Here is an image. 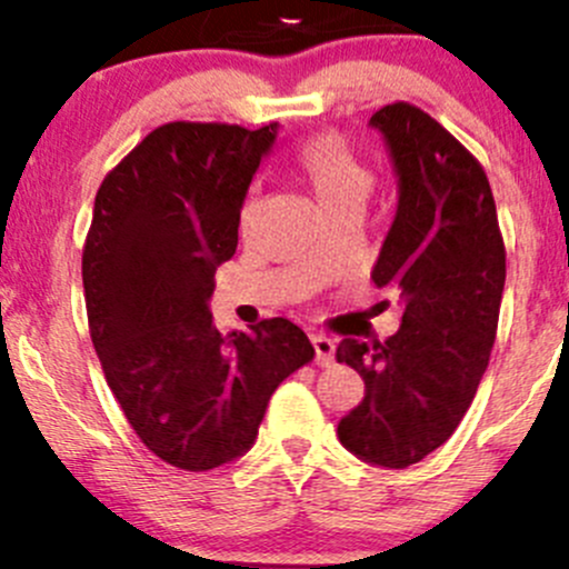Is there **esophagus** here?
<instances>
[{
    "label": "esophagus",
    "instance_id": "34e87169",
    "mask_svg": "<svg viewBox=\"0 0 569 569\" xmlns=\"http://www.w3.org/2000/svg\"><path fill=\"white\" fill-rule=\"evenodd\" d=\"M311 343H313V352H317V363L330 366L332 358H336V341L327 336H321V332H313Z\"/></svg>",
    "mask_w": 569,
    "mask_h": 569
}]
</instances>
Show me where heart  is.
<instances>
[{"label":"heart","mask_w":569,"mask_h":569,"mask_svg":"<svg viewBox=\"0 0 569 569\" xmlns=\"http://www.w3.org/2000/svg\"><path fill=\"white\" fill-rule=\"evenodd\" d=\"M295 168L297 176L313 192V198L319 200L325 214L343 209V206L363 209L371 187H375L371 170L336 134H317L302 142L295 153ZM252 217H256V198L250 194L242 206V228L250 226Z\"/></svg>","instance_id":"heart-1"}]
</instances>
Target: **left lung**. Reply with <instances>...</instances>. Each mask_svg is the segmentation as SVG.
<instances>
[{
	"label": "left lung",
	"mask_w": 569,
	"mask_h": 569,
	"mask_svg": "<svg viewBox=\"0 0 569 569\" xmlns=\"http://www.w3.org/2000/svg\"><path fill=\"white\" fill-rule=\"evenodd\" d=\"M391 153L399 203L371 280L401 300L386 341L343 338L338 363L366 396L338 421L360 460L407 468L455 435L490 363L507 252L490 181L473 153L423 109L396 101L371 114Z\"/></svg>",
	"instance_id": "left-lung-1"
}]
</instances>
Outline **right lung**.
Masks as SVG:
<instances>
[{
  "mask_svg": "<svg viewBox=\"0 0 569 569\" xmlns=\"http://www.w3.org/2000/svg\"><path fill=\"white\" fill-rule=\"evenodd\" d=\"M274 137L278 123H164L96 194L82 252L90 338L126 421L173 468L200 473L242 457L274 388L313 360L295 321L222 336L209 311Z\"/></svg>",
  "mask_w": 569,
  "mask_h": 569,
  "instance_id": "obj_1",
  "label": "right lung"
}]
</instances>
